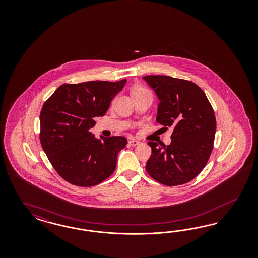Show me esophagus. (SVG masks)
<instances>
[{
    "instance_id": "obj_1",
    "label": "esophagus",
    "mask_w": 258,
    "mask_h": 258,
    "mask_svg": "<svg viewBox=\"0 0 258 258\" xmlns=\"http://www.w3.org/2000/svg\"><path fill=\"white\" fill-rule=\"evenodd\" d=\"M130 143V145H132L133 147H135V146H138L139 144H140V142L138 140H135V139H133V140L130 141L128 142Z\"/></svg>"
}]
</instances>
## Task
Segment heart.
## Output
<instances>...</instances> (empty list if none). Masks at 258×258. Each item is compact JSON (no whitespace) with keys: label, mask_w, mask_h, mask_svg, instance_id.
Listing matches in <instances>:
<instances>
[{"label":"heart","mask_w":258,"mask_h":258,"mask_svg":"<svg viewBox=\"0 0 258 258\" xmlns=\"http://www.w3.org/2000/svg\"><path fill=\"white\" fill-rule=\"evenodd\" d=\"M150 94V92L145 87L135 86L132 90V94Z\"/></svg>","instance_id":"obj_1"}]
</instances>
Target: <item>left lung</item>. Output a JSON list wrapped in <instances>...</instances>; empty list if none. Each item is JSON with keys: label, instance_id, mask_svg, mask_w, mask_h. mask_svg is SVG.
<instances>
[{"label": "left lung", "instance_id": "8db88e82", "mask_svg": "<svg viewBox=\"0 0 258 258\" xmlns=\"http://www.w3.org/2000/svg\"><path fill=\"white\" fill-rule=\"evenodd\" d=\"M143 78L160 100L157 122L163 128L173 127L170 145L148 143L152 153L146 169L164 185L184 184L201 173L211 155L217 125L214 109L192 81L167 76Z\"/></svg>", "mask_w": 258, "mask_h": 258}]
</instances>
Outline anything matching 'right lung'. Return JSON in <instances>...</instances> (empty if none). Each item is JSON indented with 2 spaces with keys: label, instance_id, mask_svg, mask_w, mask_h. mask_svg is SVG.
I'll return each mask as SVG.
<instances>
[{
  "label": "right lung",
  "instance_id": "1",
  "mask_svg": "<svg viewBox=\"0 0 258 258\" xmlns=\"http://www.w3.org/2000/svg\"><path fill=\"white\" fill-rule=\"evenodd\" d=\"M117 82L88 81L63 84L43 104L39 139L57 174L74 185L90 187L114 172L123 136L94 137V117L104 116L110 101L125 86Z\"/></svg>",
  "mask_w": 258,
  "mask_h": 258
}]
</instances>
